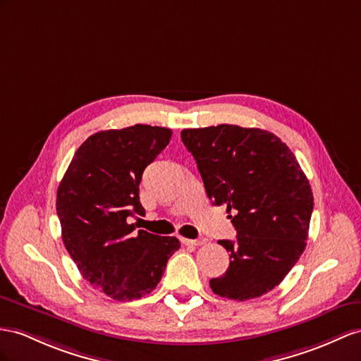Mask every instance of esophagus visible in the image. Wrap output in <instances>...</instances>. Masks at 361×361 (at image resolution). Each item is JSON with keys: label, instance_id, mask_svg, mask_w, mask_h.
<instances>
[{"label": "esophagus", "instance_id": "esophagus-1", "mask_svg": "<svg viewBox=\"0 0 361 361\" xmlns=\"http://www.w3.org/2000/svg\"><path fill=\"white\" fill-rule=\"evenodd\" d=\"M181 243L184 245H193V247H195V245H202V244H204L206 239H184L183 238Z\"/></svg>", "mask_w": 361, "mask_h": 361}]
</instances>
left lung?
Instances as JSON below:
<instances>
[{
	"label": "left lung",
	"mask_w": 361,
	"mask_h": 361,
	"mask_svg": "<svg viewBox=\"0 0 361 361\" xmlns=\"http://www.w3.org/2000/svg\"><path fill=\"white\" fill-rule=\"evenodd\" d=\"M215 206L233 212L236 243L227 271L210 279L221 298L248 300L279 285L307 247L314 198L310 181L279 137L259 128L218 125L183 129Z\"/></svg>",
	"instance_id": "1"
}]
</instances>
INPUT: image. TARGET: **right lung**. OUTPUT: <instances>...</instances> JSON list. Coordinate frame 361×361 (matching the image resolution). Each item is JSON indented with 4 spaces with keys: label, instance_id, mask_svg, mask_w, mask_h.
I'll return each instance as SVG.
<instances>
[{
    "label": "right lung",
    "instance_id": "add662e5",
    "mask_svg": "<svg viewBox=\"0 0 361 361\" xmlns=\"http://www.w3.org/2000/svg\"><path fill=\"white\" fill-rule=\"evenodd\" d=\"M172 137L168 128L134 125L108 129L79 146L58 188L62 241L80 274L111 299H140L155 290L169 257L180 248L128 224L143 215L138 184Z\"/></svg>",
    "mask_w": 361,
    "mask_h": 361
}]
</instances>
